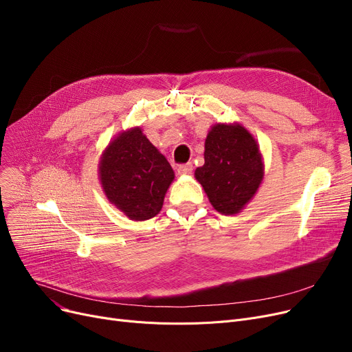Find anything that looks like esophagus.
Wrapping results in <instances>:
<instances>
[{
  "label": "esophagus",
  "mask_w": 352,
  "mask_h": 352,
  "mask_svg": "<svg viewBox=\"0 0 352 352\" xmlns=\"http://www.w3.org/2000/svg\"><path fill=\"white\" fill-rule=\"evenodd\" d=\"M192 173V164L187 162V164H182L178 166V174L179 175H190Z\"/></svg>",
  "instance_id": "1"
}]
</instances>
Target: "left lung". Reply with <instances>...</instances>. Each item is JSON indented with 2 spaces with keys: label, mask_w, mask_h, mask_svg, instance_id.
Returning a JSON list of instances; mask_svg holds the SVG:
<instances>
[{
  "label": "left lung",
  "mask_w": 352,
  "mask_h": 352,
  "mask_svg": "<svg viewBox=\"0 0 352 352\" xmlns=\"http://www.w3.org/2000/svg\"><path fill=\"white\" fill-rule=\"evenodd\" d=\"M204 165L195 178L221 214L241 211L260 188L264 164L256 141L241 124H215L206 140Z\"/></svg>",
  "instance_id": "left-lung-1"
}]
</instances>
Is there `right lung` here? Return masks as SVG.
<instances>
[{"mask_svg": "<svg viewBox=\"0 0 352 352\" xmlns=\"http://www.w3.org/2000/svg\"><path fill=\"white\" fill-rule=\"evenodd\" d=\"M100 179L111 204L129 219L145 221L161 211L174 171L135 126L108 144L100 161Z\"/></svg>", "mask_w": 352, "mask_h": 352, "instance_id": "right-lung-1", "label": "right lung"}]
</instances>
